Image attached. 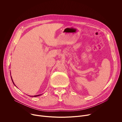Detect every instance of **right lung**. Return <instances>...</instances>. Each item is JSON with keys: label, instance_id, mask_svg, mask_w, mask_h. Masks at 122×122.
<instances>
[{"label": "right lung", "instance_id": "1", "mask_svg": "<svg viewBox=\"0 0 122 122\" xmlns=\"http://www.w3.org/2000/svg\"><path fill=\"white\" fill-rule=\"evenodd\" d=\"M11 77V80H12V82H13V83L14 84V85L16 86V85H15V84H14V82H13V80H12V77H11V76H10ZM42 94H40V95H35V96H29V97H38V96H41Z\"/></svg>", "mask_w": 122, "mask_h": 122}]
</instances>
